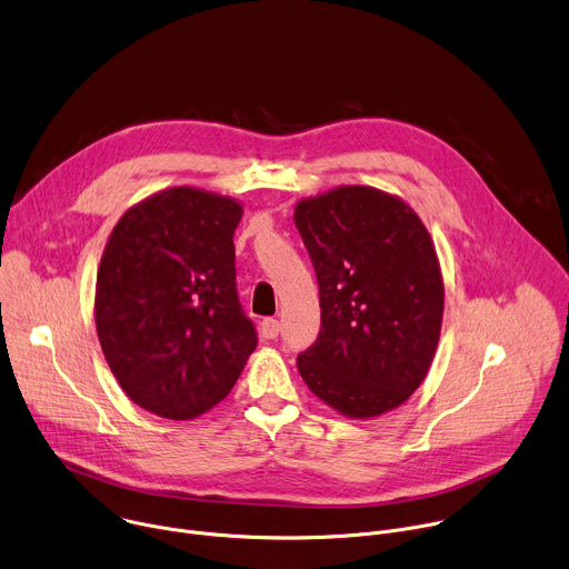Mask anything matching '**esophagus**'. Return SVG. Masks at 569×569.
<instances>
[{
  "label": "esophagus",
  "mask_w": 569,
  "mask_h": 569,
  "mask_svg": "<svg viewBox=\"0 0 569 569\" xmlns=\"http://www.w3.org/2000/svg\"><path fill=\"white\" fill-rule=\"evenodd\" d=\"M260 331H262L264 338L273 340V338H278V333H280V322H278L276 318H264L262 325H260Z\"/></svg>",
  "instance_id": "esophagus-1"
}]
</instances>
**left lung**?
Wrapping results in <instances>:
<instances>
[{
	"mask_svg": "<svg viewBox=\"0 0 569 569\" xmlns=\"http://www.w3.org/2000/svg\"><path fill=\"white\" fill-rule=\"evenodd\" d=\"M320 293V333L298 357L309 390L352 419L399 408L432 363L443 280L419 214L390 192L338 186L296 203Z\"/></svg>",
	"mask_w": 569,
	"mask_h": 569,
	"instance_id": "8db88e82",
	"label": "left lung"
}]
</instances>
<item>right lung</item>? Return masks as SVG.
I'll return each instance as SVG.
<instances>
[{"label": "right lung", "instance_id": "right-lung-1", "mask_svg": "<svg viewBox=\"0 0 569 569\" xmlns=\"http://www.w3.org/2000/svg\"><path fill=\"white\" fill-rule=\"evenodd\" d=\"M242 203L177 186L113 226L96 278V331L126 395L186 421L229 395L258 346L236 287Z\"/></svg>", "mask_w": 569, "mask_h": 569}]
</instances>
